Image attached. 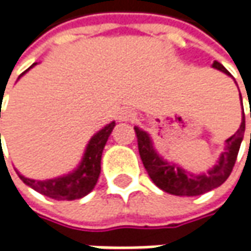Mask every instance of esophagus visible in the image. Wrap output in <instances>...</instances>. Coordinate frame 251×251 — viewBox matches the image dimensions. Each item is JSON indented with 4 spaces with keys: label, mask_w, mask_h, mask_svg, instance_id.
Returning <instances> with one entry per match:
<instances>
[{
    "label": "esophagus",
    "mask_w": 251,
    "mask_h": 251,
    "mask_svg": "<svg viewBox=\"0 0 251 251\" xmlns=\"http://www.w3.org/2000/svg\"><path fill=\"white\" fill-rule=\"evenodd\" d=\"M135 119V113L130 109H124L119 113V120L120 121H132Z\"/></svg>",
    "instance_id": "esophagus-1"
}]
</instances>
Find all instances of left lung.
<instances>
[{
  "label": "left lung",
  "instance_id": "left-lung-1",
  "mask_svg": "<svg viewBox=\"0 0 251 251\" xmlns=\"http://www.w3.org/2000/svg\"><path fill=\"white\" fill-rule=\"evenodd\" d=\"M212 68H217L224 74L232 76L226 68L218 61H214ZM245 127H246V123H245V113H243L239 130L230 138L225 141L226 144L225 151L221 153L218 163L212 169H209L207 173H202V175L190 173L176 163H170L168 160H165L155 150L153 142L151 140L148 132L141 130L140 127H134V130L138 140L141 160L147 169L151 180L160 190L166 191L169 194L193 197V196H201L207 191H211L226 181V178L229 177L232 169L235 166L239 148L245 135Z\"/></svg>",
  "mask_w": 251,
  "mask_h": 251
}]
</instances>
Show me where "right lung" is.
<instances>
[{
	"instance_id": "add662e5",
	"label": "right lung",
	"mask_w": 251,
	"mask_h": 251,
	"mask_svg": "<svg viewBox=\"0 0 251 251\" xmlns=\"http://www.w3.org/2000/svg\"><path fill=\"white\" fill-rule=\"evenodd\" d=\"M34 65H36V63L33 65H30L25 73L21 74L19 78L27 73L30 68H33ZM114 126H116V123L111 121L110 124L103 127L100 131H98L92 137L91 141L86 145V150H85L81 163L71 173L60 176V177L49 178V180H33V178L25 177L19 172H16L18 176L26 186L32 187L37 193L43 194L46 197L53 198V200L71 201V200H78V198L85 197L86 194L91 193L96 186V183H98V178H99V175H100L101 152H103V148H104L106 142L110 137Z\"/></svg>"
}]
</instances>
